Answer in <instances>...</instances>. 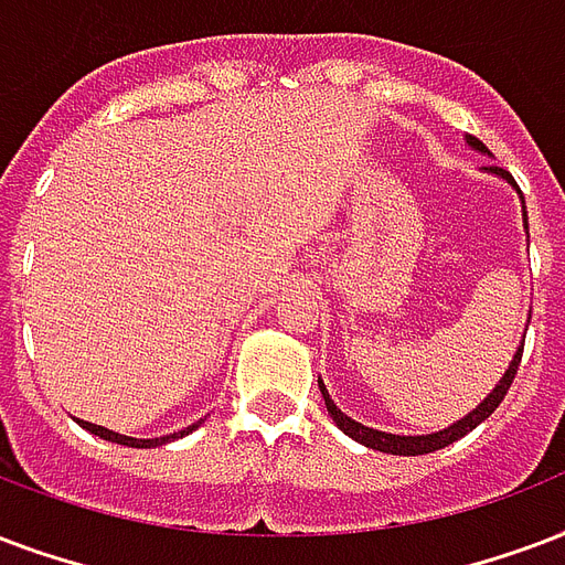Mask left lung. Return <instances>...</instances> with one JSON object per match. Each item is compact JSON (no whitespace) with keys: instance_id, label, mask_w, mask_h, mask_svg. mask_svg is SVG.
I'll return each mask as SVG.
<instances>
[{"instance_id":"1","label":"left lung","mask_w":565,"mask_h":565,"mask_svg":"<svg viewBox=\"0 0 565 565\" xmlns=\"http://www.w3.org/2000/svg\"><path fill=\"white\" fill-rule=\"evenodd\" d=\"M468 145L477 150H483V153H489V148H486L483 141L473 139V136H468ZM489 171H494V174H501V178L512 180L503 168L498 166H489ZM515 186V183H512ZM519 189V186H515ZM524 225H527V210H524ZM522 352H524V343L519 347V352H515V359H512L510 370L503 373V379L498 382V387H494L492 394L480 403V406L473 408L471 415L462 417V420H456L454 426H447V429H441V433H433V436H391V433H379V429H370V426L359 424V420H352V417H347L343 412H340L338 406H334V399L329 397V391L322 387L320 382V391H322V399H326V408H329L331 420L347 433L350 438H355L359 445L364 447H373V450H382V454H394V456H420V454H433V450H441V447L454 445V441H459L462 436H468L473 426H480L486 420V417L492 415L494 408L501 406V399L507 397V391H510L512 379H515V373H519V364H522Z\"/></svg>"}]
</instances>
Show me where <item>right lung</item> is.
<instances>
[{"instance_id": "obj_1", "label": "right lung", "mask_w": 565, "mask_h": 565, "mask_svg": "<svg viewBox=\"0 0 565 565\" xmlns=\"http://www.w3.org/2000/svg\"><path fill=\"white\" fill-rule=\"evenodd\" d=\"M201 424V420H198ZM198 424L186 426V429H180V433H174V436H162V438H129V436H118V433H111V429H106V426H97V424H88V420H79L82 429H88L92 436H100L106 438V441H115V445H127V447H157V445H166V441H171V438H183L189 436L192 429H195Z\"/></svg>"}]
</instances>
